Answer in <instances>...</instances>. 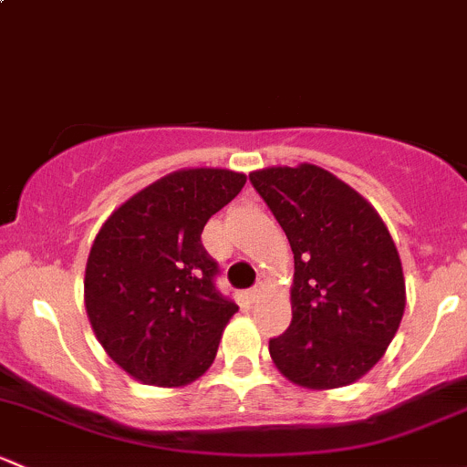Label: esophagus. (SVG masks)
<instances>
[{
	"label": "esophagus",
	"mask_w": 467,
	"mask_h": 467,
	"mask_svg": "<svg viewBox=\"0 0 467 467\" xmlns=\"http://www.w3.org/2000/svg\"><path fill=\"white\" fill-rule=\"evenodd\" d=\"M262 294H264V285L260 282V285H255L251 291H248V298H251V300H260Z\"/></svg>",
	"instance_id": "obj_1"
}]
</instances>
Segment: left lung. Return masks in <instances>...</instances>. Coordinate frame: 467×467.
Returning <instances> with one entry per match:
<instances>
[{
	"label": "left lung",
	"mask_w": 467,
	"mask_h": 467,
	"mask_svg": "<svg viewBox=\"0 0 467 467\" xmlns=\"http://www.w3.org/2000/svg\"><path fill=\"white\" fill-rule=\"evenodd\" d=\"M294 251L291 325L268 341L275 368L312 390L361 379L402 321L407 289L373 205L317 164L248 173Z\"/></svg>",
	"instance_id": "left-lung-1"
}]
</instances>
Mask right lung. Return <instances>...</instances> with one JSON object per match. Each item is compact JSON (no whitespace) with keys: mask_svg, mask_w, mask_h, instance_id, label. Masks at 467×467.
<instances>
[{"mask_svg":"<svg viewBox=\"0 0 467 467\" xmlns=\"http://www.w3.org/2000/svg\"><path fill=\"white\" fill-rule=\"evenodd\" d=\"M244 185L246 173L230 169H178L124 201L94 237L86 312L106 355L133 379L181 389L214 361L239 307L216 291L219 268L201 233Z\"/></svg>","mask_w":467,"mask_h":467,"instance_id":"right-lung-1","label":"right lung"}]
</instances>
